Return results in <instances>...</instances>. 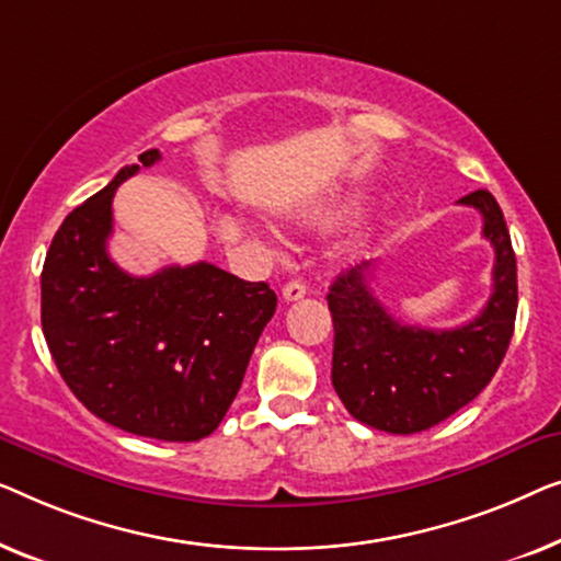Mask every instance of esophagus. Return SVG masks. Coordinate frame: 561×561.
Listing matches in <instances>:
<instances>
[{
    "label": "esophagus",
    "instance_id": "1",
    "mask_svg": "<svg viewBox=\"0 0 561 561\" xmlns=\"http://www.w3.org/2000/svg\"><path fill=\"white\" fill-rule=\"evenodd\" d=\"M305 295H307V287H305L302 279H291V282L284 284V289H282L284 302H297V299H302Z\"/></svg>",
    "mask_w": 561,
    "mask_h": 561
}]
</instances>
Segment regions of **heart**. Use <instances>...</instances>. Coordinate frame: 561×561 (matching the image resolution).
I'll list each match as a JSON object with an SVG mask.
<instances>
[{"label":"heart","instance_id":"b5f03b06","mask_svg":"<svg viewBox=\"0 0 561 561\" xmlns=\"http://www.w3.org/2000/svg\"><path fill=\"white\" fill-rule=\"evenodd\" d=\"M330 218H335V213H322L318 220H320V224H328ZM363 249H366V233H356V236H351L348 241L341 243L337 254H341V256H358Z\"/></svg>","mask_w":561,"mask_h":561}]
</instances>
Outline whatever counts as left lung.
Here are the masks:
<instances>
[{
    "label": "left lung",
    "instance_id": "left-lung-1",
    "mask_svg": "<svg viewBox=\"0 0 561 561\" xmlns=\"http://www.w3.org/2000/svg\"><path fill=\"white\" fill-rule=\"evenodd\" d=\"M480 210L493 243V291L476 320L453 330L404 325L370 289L376 264L343 272L328 291L333 312V386L368 427L414 435L460 412L491 383L514 335L516 254L501 205L488 191L457 201Z\"/></svg>",
    "mask_w": 561,
    "mask_h": 561
}]
</instances>
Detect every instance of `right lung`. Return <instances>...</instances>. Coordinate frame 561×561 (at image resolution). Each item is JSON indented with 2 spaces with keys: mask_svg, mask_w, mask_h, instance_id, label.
I'll use <instances>...</instances> for the list:
<instances>
[{
  "mask_svg": "<svg viewBox=\"0 0 561 561\" xmlns=\"http://www.w3.org/2000/svg\"><path fill=\"white\" fill-rule=\"evenodd\" d=\"M157 149L139 154L149 168ZM139 164L78 205L55 233L41 277L50 356L76 399L139 437L195 442L224 420L254 345L277 310L266 282L208 262L131 277L112 262V201Z\"/></svg>",
  "mask_w": 561,
  "mask_h": 561,
  "instance_id": "1",
  "label": "right lung"
}]
</instances>
